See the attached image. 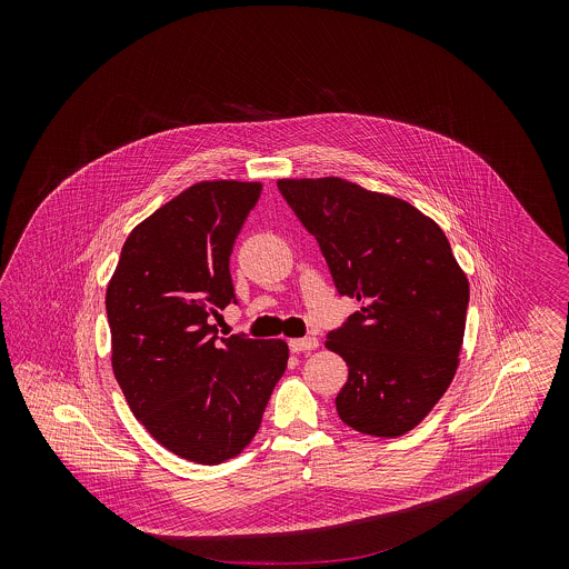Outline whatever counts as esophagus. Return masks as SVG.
Returning <instances> with one entry per match:
<instances>
[{"instance_id":"34e87169","label":"esophagus","mask_w":569,"mask_h":569,"mask_svg":"<svg viewBox=\"0 0 569 569\" xmlns=\"http://www.w3.org/2000/svg\"><path fill=\"white\" fill-rule=\"evenodd\" d=\"M320 346V341L316 337H302V339H291L289 348L291 352H305V350H316Z\"/></svg>"}]
</instances>
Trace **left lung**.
Instances as JSON below:
<instances>
[{"label": "left lung", "instance_id": "1", "mask_svg": "<svg viewBox=\"0 0 569 569\" xmlns=\"http://www.w3.org/2000/svg\"><path fill=\"white\" fill-rule=\"evenodd\" d=\"M325 253L339 296L361 309L328 332L348 381L339 418L368 436L413 429L447 392L465 339L469 280L436 221L341 177L278 179Z\"/></svg>", "mask_w": 569, "mask_h": 569}]
</instances>
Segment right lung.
<instances>
[{
	"instance_id": "1",
	"label": "right lung",
	"mask_w": 569,
	"mask_h": 569,
	"mask_svg": "<svg viewBox=\"0 0 569 569\" xmlns=\"http://www.w3.org/2000/svg\"><path fill=\"white\" fill-rule=\"evenodd\" d=\"M258 181H199L144 219L107 287L111 366L136 418L174 456L219 465L256 436L287 370L282 339L219 337L230 253Z\"/></svg>"
}]
</instances>
